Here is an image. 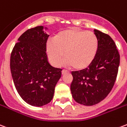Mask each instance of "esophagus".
<instances>
[{"mask_svg": "<svg viewBox=\"0 0 127 127\" xmlns=\"http://www.w3.org/2000/svg\"><path fill=\"white\" fill-rule=\"evenodd\" d=\"M69 73V71H67L66 70H63V71H62V74L63 75L66 74V73Z\"/></svg>", "mask_w": 127, "mask_h": 127, "instance_id": "esophagus-1", "label": "esophagus"}]
</instances>
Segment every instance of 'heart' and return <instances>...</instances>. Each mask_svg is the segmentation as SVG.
I'll list each match as a JSON object with an SVG mask.
<instances>
[{
    "instance_id": "obj_1",
    "label": "heart",
    "mask_w": 127,
    "mask_h": 127,
    "mask_svg": "<svg viewBox=\"0 0 127 127\" xmlns=\"http://www.w3.org/2000/svg\"><path fill=\"white\" fill-rule=\"evenodd\" d=\"M98 39L93 32L71 28L56 34L54 41L46 43V52L54 66L62 63L64 55V64L82 71L91 66L97 53Z\"/></svg>"
}]
</instances>
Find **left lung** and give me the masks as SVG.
Here are the masks:
<instances>
[{
    "instance_id": "8db88e82",
    "label": "left lung",
    "mask_w": 127,
    "mask_h": 127,
    "mask_svg": "<svg viewBox=\"0 0 127 127\" xmlns=\"http://www.w3.org/2000/svg\"><path fill=\"white\" fill-rule=\"evenodd\" d=\"M98 39L95 60L87 69L73 71L72 96L78 103L93 105L103 101L112 91L117 77L120 54L111 36L94 30Z\"/></svg>"
}]
</instances>
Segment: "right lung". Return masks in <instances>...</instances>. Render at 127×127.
Masks as SVG:
<instances>
[{
  "mask_svg": "<svg viewBox=\"0 0 127 127\" xmlns=\"http://www.w3.org/2000/svg\"><path fill=\"white\" fill-rule=\"evenodd\" d=\"M43 26L28 29L13 48L10 68L13 83L24 101L41 107L52 101L62 69L50 64L46 54L49 35Z\"/></svg>",
  "mask_w": 127,
  "mask_h": 127,
  "instance_id": "1",
  "label": "right lung"
}]
</instances>
